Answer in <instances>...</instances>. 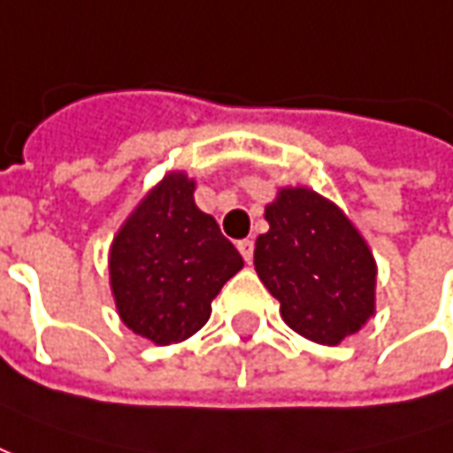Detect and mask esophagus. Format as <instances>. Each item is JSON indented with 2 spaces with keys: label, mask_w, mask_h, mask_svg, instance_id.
Here are the masks:
<instances>
[{
  "label": "esophagus",
  "mask_w": 453,
  "mask_h": 453,
  "mask_svg": "<svg viewBox=\"0 0 453 453\" xmlns=\"http://www.w3.org/2000/svg\"><path fill=\"white\" fill-rule=\"evenodd\" d=\"M253 249H256V243H253L250 239L239 241V253L243 256V260H246V263H250V260H253Z\"/></svg>",
  "instance_id": "34e87169"
}]
</instances>
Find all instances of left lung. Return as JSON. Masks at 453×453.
I'll use <instances>...</instances> for the list:
<instances>
[{"mask_svg": "<svg viewBox=\"0 0 453 453\" xmlns=\"http://www.w3.org/2000/svg\"><path fill=\"white\" fill-rule=\"evenodd\" d=\"M256 273L303 338L338 345L374 316L376 263L338 204L309 188H282L265 207Z\"/></svg>", "mask_w": 453, "mask_h": 453, "instance_id": "1", "label": "left lung"}]
</instances>
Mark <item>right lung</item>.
Segmentation results:
<instances>
[{
	"label": "right lung",
	"mask_w": 453,
	"mask_h": 453,
	"mask_svg": "<svg viewBox=\"0 0 453 453\" xmlns=\"http://www.w3.org/2000/svg\"><path fill=\"white\" fill-rule=\"evenodd\" d=\"M195 180L173 171L142 197L111 246V289L122 323L157 345L203 328L212 299L243 258L214 217L197 210Z\"/></svg>",
	"instance_id": "right-lung-1"
}]
</instances>
